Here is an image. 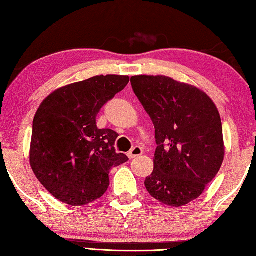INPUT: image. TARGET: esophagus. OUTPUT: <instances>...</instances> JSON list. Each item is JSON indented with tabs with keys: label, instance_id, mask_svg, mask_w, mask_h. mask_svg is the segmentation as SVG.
<instances>
[{
	"label": "esophagus",
	"instance_id": "1",
	"mask_svg": "<svg viewBox=\"0 0 256 256\" xmlns=\"http://www.w3.org/2000/svg\"><path fill=\"white\" fill-rule=\"evenodd\" d=\"M142 154H143L142 148H140V146H134V148L128 153V158L132 160V158H135V157H138Z\"/></svg>",
	"mask_w": 256,
	"mask_h": 256
}]
</instances>
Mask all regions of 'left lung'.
<instances>
[{
  "label": "left lung",
  "instance_id": "8db88e82",
  "mask_svg": "<svg viewBox=\"0 0 256 256\" xmlns=\"http://www.w3.org/2000/svg\"><path fill=\"white\" fill-rule=\"evenodd\" d=\"M132 88L155 126L154 170L145 187L170 206L197 199L224 157L222 123L204 92L165 76H135Z\"/></svg>",
  "mask_w": 256,
  "mask_h": 256
}]
</instances>
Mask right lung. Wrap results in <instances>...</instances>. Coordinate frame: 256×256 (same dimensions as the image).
<instances>
[{
    "mask_svg": "<svg viewBox=\"0 0 256 256\" xmlns=\"http://www.w3.org/2000/svg\"><path fill=\"white\" fill-rule=\"evenodd\" d=\"M128 76H96L52 92L32 121L30 160L38 180L56 199L84 206L108 187L111 168L128 162L116 152L118 134L98 128L96 116L128 84Z\"/></svg>",
    "mask_w": 256,
    "mask_h": 256,
    "instance_id": "right-lung-1",
    "label": "right lung"
}]
</instances>
